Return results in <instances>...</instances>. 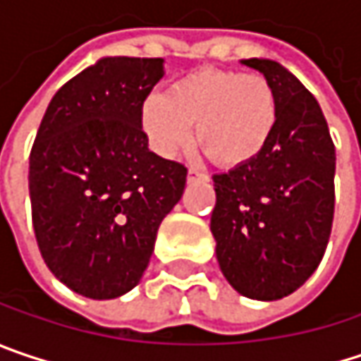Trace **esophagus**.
<instances>
[{
	"label": "esophagus",
	"mask_w": 361,
	"mask_h": 361,
	"mask_svg": "<svg viewBox=\"0 0 361 361\" xmlns=\"http://www.w3.org/2000/svg\"><path fill=\"white\" fill-rule=\"evenodd\" d=\"M187 176H189V180H207V178H209L203 170H199V168L195 166L189 168V174H187Z\"/></svg>",
	"instance_id": "34e87169"
}]
</instances>
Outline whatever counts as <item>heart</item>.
I'll use <instances>...</instances> for the list:
<instances>
[{
	"mask_svg": "<svg viewBox=\"0 0 361 361\" xmlns=\"http://www.w3.org/2000/svg\"><path fill=\"white\" fill-rule=\"evenodd\" d=\"M197 124V143L216 164L243 166L255 160L277 125V96L261 73L199 69L166 94H149L142 104V127L164 158L187 149Z\"/></svg>",
	"mask_w": 361,
	"mask_h": 361,
	"instance_id": "obj_1",
	"label": "heart"
}]
</instances>
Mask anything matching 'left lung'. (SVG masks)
<instances>
[{
	"instance_id": "obj_1",
	"label": "left lung",
	"mask_w": 361,
	"mask_h": 361,
	"mask_svg": "<svg viewBox=\"0 0 361 361\" xmlns=\"http://www.w3.org/2000/svg\"><path fill=\"white\" fill-rule=\"evenodd\" d=\"M271 82L277 125L250 162L214 174L212 234L221 273L252 300L290 296L314 273L335 214V145L317 98L288 69L245 59Z\"/></svg>"
}]
</instances>
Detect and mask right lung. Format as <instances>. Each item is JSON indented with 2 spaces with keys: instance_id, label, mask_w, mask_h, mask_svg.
Listing matches in <instances>:
<instances>
[{
  "instance_id": "right-lung-1",
  "label": "right lung",
  "mask_w": 361,
  "mask_h": 361,
  "mask_svg": "<svg viewBox=\"0 0 361 361\" xmlns=\"http://www.w3.org/2000/svg\"><path fill=\"white\" fill-rule=\"evenodd\" d=\"M162 59L106 57L53 96L30 152L28 189L40 255L94 300L135 288L187 168L147 149L142 104Z\"/></svg>"
}]
</instances>
